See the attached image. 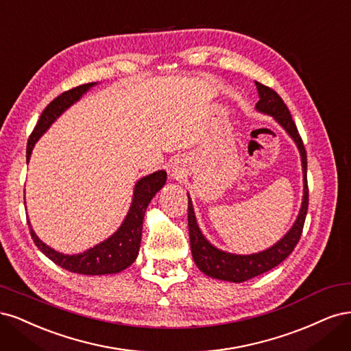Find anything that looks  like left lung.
<instances>
[{
  "label": "left lung",
  "instance_id": "1",
  "mask_svg": "<svg viewBox=\"0 0 351 351\" xmlns=\"http://www.w3.org/2000/svg\"><path fill=\"white\" fill-rule=\"evenodd\" d=\"M258 93H259V101L256 104V109L264 112L273 117L280 125L285 128L290 137L295 140V143L299 147V152L302 156V165H303V202L302 208L298 216L296 223L293 224L290 232L282 237L280 242H277L274 246H271L269 250L254 254V255H233L223 252L217 247H214L202 233L198 229V224L194 216V208H192L191 198H188V228H189V242H191V252L192 258L197 264V267L202 271V273L219 280L233 281V282H243L250 278H254L259 274L267 273L271 268L277 267L280 263L293 252L295 246L298 245L304 219H306L308 206H309V188H308V178H306V150L302 141L300 134L298 131V127L295 121H293L290 110L287 109L286 104L278 96L276 90L271 87L255 82Z\"/></svg>",
  "mask_w": 351,
  "mask_h": 351
}]
</instances>
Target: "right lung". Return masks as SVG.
Masks as SVG:
<instances>
[{"instance_id":"add662e5","label":"right lung","mask_w":351,"mask_h":351,"mask_svg":"<svg viewBox=\"0 0 351 351\" xmlns=\"http://www.w3.org/2000/svg\"><path fill=\"white\" fill-rule=\"evenodd\" d=\"M95 83H87L73 87L66 92L61 93L58 97H55L51 104L45 108L42 115L33 128L26 149V159L29 162L30 153L33 150V145L39 140L40 135L49 128L51 123L58 118L62 112L71 106L74 101L82 97L83 93L92 87ZM166 182V172L159 171L154 172L149 176L140 179L134 189V198L130 211L127 214L125 220L121 224V228L117 233L112 234L109 239L96 245L92 250H88L83 254L78 255H62L60 252L53 251L52 247L45 245L39 237L30 228L32 239L39 250L47 255L51 261L58 264L60 267L71 271L77 274H86V276H99V274H114L119 271L130 267L135 258L138 255L140 242H141V230H143V220L149 202L156 195ZM29 223V221H27Z\"/></svg>"}]
</instances>
